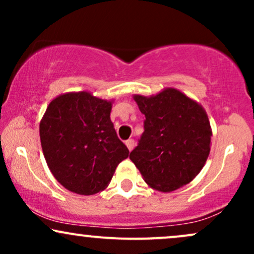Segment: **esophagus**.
Segmentation results:
<instances>
[{"mask_svg":"<svg viewBox=\"0 0 254 254\" xmlns=\"http://www.w3.org/2000/svg\"><path fill=\"white\" fill-rule=\"evenodd\" d=\"M125 144H127V149H129L130 151L133 149V147H135V141H133V139H127V141H125Z\"/></svg>","mask_w":254,"mask_h":254,"instance_id":"1","label":"esophagus"}]
</instances>
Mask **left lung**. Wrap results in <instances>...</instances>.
<instances>
[{"label":"left lung","instance_id":"obj_1","mask_svg":"<svg viewBox=\"0 0 254 254\" xmlns=\"http://www.w3.org/2000/svg\"><path fill=\"white\" fill-rule=\"evenodd\" d=\"M133 99L145 121L130 160L157 191L171 192L189 184L210 153L212 132L206 112L176 88Z\"/></svg>","mask_w":254,"mask_h":254}]
</instances>
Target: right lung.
<instances>
[{
  "mask_svg": "<svg viewBox=\"0 0 254 254\" xmlns=\"http://www.w3.org/2000/svg\"><path fill=\"white\" fill-rule=\"evenodd\" d=\"M112 103L88 92L65 93L49 104L40 121L43 154L51 173L66 190L98 193L129 156L110 113Z\"/></svg>",
  "mask_w": 254,
  "mask_h": 254,
  "instance_id": "right-lung-1",
  "label": "right lung"
}]
</instances>
